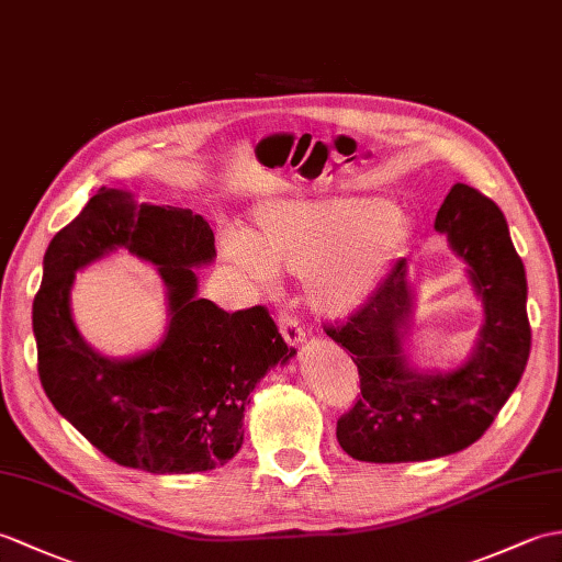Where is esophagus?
<instances>
[{
  "mask_svg": "<svg viewBox=\"0 0 562 562\" xmlns=\"http://www.w3.org/2000/svg\"><path fill=\"white\" fill-rule=\"evenodd\" d=\"M278 325H280V335L282 340L290 345V347H304L306 342V333L302 328V323H299L290 313H280L278 316Z\"/></svg>",
  "mask_w": 562,
  "mask_h": 562,
  "instance_id": "34e87169",
  "label": "esophagus"
}]
</instances>
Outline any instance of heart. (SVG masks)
Segmentation results:
<instances>
[{"label": "heart", "instance_id": "1", "mask_svg": "<svg viewBox=\"0 0 562 562\" xmlns=\"http://www.w3.org/2000/svg\"><path fill=\"white\" fill-rule=\"evenodd\" d=\"M412 220L378 195L260 203L254 227L225 239L234 263L268 280L270 270L306 280L308 306L328 318L355 313L409 241Z\"/></svg>", "mask_w": 562, "mask_h": 562}]
</instances>
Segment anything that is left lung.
<instances>
[{
  "instance_id": "1",
  "label": "left lung",
  "mask_w": 562,
  "mask_h": 562,
  "mask_svg": "<svg viewBox=\"0 0 562 562\" xmlns=\"http://www.w3.org/2000/svg\"><path fill=\"white\" fill-rule=\"evenodd\" d=\"M436 232L467 263L484 325L462 367L414 369L404 351L414 286L407 258H400L355 316L325 328L359 369L361 395L337 422V440L355 460L424 462L469 448L525 373L531 347L527 276L501 207L476 189L454 184L436 215Z\"/></svg>"
}]
</instances>
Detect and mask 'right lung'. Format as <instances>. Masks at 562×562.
<instances>
[{
    "mask_svg": "<svg viewBox=\"0 0 562 562\" xmlns=\"http://www.w3.org/2000/svg\"><path fill=\"white\" fill-rule=\"evenodd\" d=\"M120 248L159 268L170 316L164 342L128 360L100 356L70 316L75 270ZM213 258L201 215L104 187L47 246L33 302L37 373L55 409L116 464L150 474L227 464L254 387L296 355L268 308L227 313L199 299L193 268Z\"/></svg>",
    "mask_w": 562,
    "mask_h": 562,
    "instance_id": "add662e5",
    "label": "right lung"
}]
</instances>
